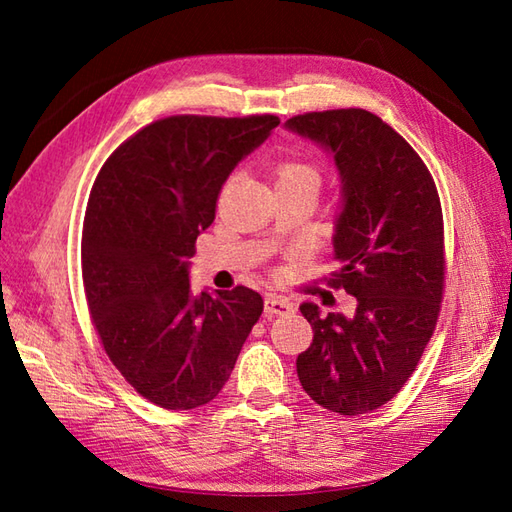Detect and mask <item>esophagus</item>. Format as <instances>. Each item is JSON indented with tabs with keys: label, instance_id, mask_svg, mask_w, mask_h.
Returning a JSON list of instances; mask_svg holds the SVG:
<instances>
[{
	"label": "esophagus",
	"instance_id": "obj_1",
	"mask_svg": "<svg viewBox=\"0 0 512 512\" xmlns=\"http://www.w3.org/2000/svg\"><path fill=\"white\" fill-rule=\"evenodd\" d=\"M264 310L266 317H279V314H288L292 310V303L286 297L268 295L264 301Z\"/></svg>",
	"mask_w": 512,
	"mask_h": 512
}]
</instances>
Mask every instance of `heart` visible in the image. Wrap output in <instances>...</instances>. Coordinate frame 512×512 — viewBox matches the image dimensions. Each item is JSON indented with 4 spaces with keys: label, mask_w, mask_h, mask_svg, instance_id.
I'll return each mask as SVG.
<instances>
[{
    "label": "heart",
    "mask_w": 512,
    "mask_h": 512,
    "mask_svg": "<svg viewBox=\"0 0 512 512\" xmlns=\"http://www.w3.org/2000/svg\"><path fill=\"white\" fill-rule=\"evenodd\" d=\"M273 176H275L277 191L306 189V191L317 195L321 184H323L321 167L317 165V162H312L310 158H301V156L279 160L273 169Z\"/></svg>",
    "instance_id": "1"
}]
</instances>
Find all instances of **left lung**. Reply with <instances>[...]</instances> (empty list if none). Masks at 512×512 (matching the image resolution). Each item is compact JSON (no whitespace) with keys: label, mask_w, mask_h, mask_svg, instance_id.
Instances as JSON below:
<instances>
[{"label":"left lung","mask_w":512,"mask_h":512,"mask_svg":"<svg viewBox=\"0 0 512 512\" xmlns=\"http://www.w3.org/2000/svg\"><path fill=\"white\" fill-rule=\"evenodd\" d=\"M286 125L332 151L341 171V268L328 286L356 297L352 314L299 308L314 339L297 374L317 405L358 416L398 394L436 330L447 273L440 195L413 147L372 112H308Z\"/></svg>","instance_id":"8db88e82"}]
</instances>
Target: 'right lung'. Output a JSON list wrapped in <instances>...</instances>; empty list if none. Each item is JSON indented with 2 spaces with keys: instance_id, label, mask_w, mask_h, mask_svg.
I'll list each match as a JSON object with an SVG mask.
<instances>
[{
  "instance_id": "add662e5",
  "label": "right lung",
  "mask_w": 512,
  "mask_h": 512,
  "mask_svg": "<svg viewBox=\"0 0 512 512\" xmlns=\"http://www.w3.org/2000/svg\"><path fill=\"white\" fill-rule=\"evenodd\" d=\"M277 125L275 114L160 118L94 180L81 237L92 325L121 376L162 409L220 394L262 317V295L246 286L193 295L187 266L228 173Z\"/></svg>"
}]
</instances>
